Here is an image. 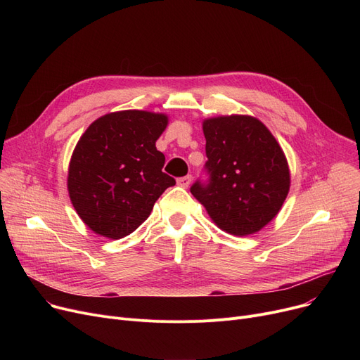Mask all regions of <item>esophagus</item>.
<instances>
[{
	"mask_svg": "<svg viewBox=\"0 0 360 360\" xmlns=\"http://www.w3.org/2000/svg\"><path fill=\"white\" fill-rule=\"evenodd\" d=\"M191 181H193V176L191 175H186V176H182V178L178 179V185L184 186V188H188V186H190Z\"/></svg>",
	"mask_w": 360,
	"mask_h": 360,
	"instance_id": "34e87169",
	"label": "esophagus"
}]
</instances>
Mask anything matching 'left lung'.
<instances>
[{
	"mask_svg": "<svg viewBox=\"0 0 360 360\" xmlns=\"http://www.w3.org/2000/svg\"><path fill=\"white\" fill-rule=\"evenodd\" d=\"M205 172L191 194L224 232L247 236L280 212L290 188L285 153L259 120L248 115L204 120Z\"/></svg>",
	"mask_w": 360,
	"mask_h": 360,
	"instance_id": "8db88e82",
	"label": "left lung"
}]
</instances>
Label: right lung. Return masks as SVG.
Masks as SVG:
<instances>
[{
    "label": "right lung",
    "mask_w": 360,
    "mask_h": 360,
    "mask_svg": "<svg viewBox=\"0 0 360 360\" xmlns=\"http://www.w3.org/2000/svg\"><path fill=\"white\" fill-rule=\"evenodd\" d=\"M167 127L165 113L110 112L89 125L68 166V194L94 233L121 239L150 216L175 179L162 167L156 141Z\"/></svg>",
    "instance_id": "obj_1"
}]
</instances>
